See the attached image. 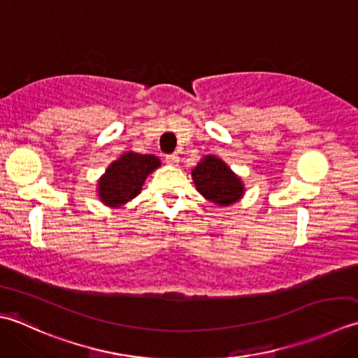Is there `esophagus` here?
Returning a JSON list of instances; mask_svg holds the SVG:
<instances>
[{"label":"esophagus","instance_id":"obj_1","mask_svg":"<svg viewBox=\"0 0 358 358\" xmlns=\"http://www.w3.org/2000/svg\"><path fill=\"white\" fill-rule=\"evenodd\" d=\"M165 162L169 164V165H171V166H178L179 157H178V155H169V156L165 157Z\"/></svg>","mask_w":358,"mask_h":358}]
</instances>
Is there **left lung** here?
I'll list each match as a JSON object with an SVG mask.
<instances>
[{
	"label": "left lung",
	"instance_id": "obj_1",
	"mask_svg": "<svg viewBox=\"0 0 358 358\" xmlns=\"http://www.w3.org/2000/svg\"><path fill=\"white\" fill-rule=\"evenodd\" d=\"M196 189L217 207H229L244 196V182L221 157L203 156L192 170Z\"/></svg>",
	"mask_w": 358,
	"mask_h": 358
}]
</instances>
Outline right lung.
<instances>
[{"instance_id":"add662e5","label":"right lung","mask_w":358,"mask_h":358,"mask_svg":"<svg viewBox=\"0 0 358 358\" xmlns=\"http://www.w3.org/2000/svg\"><path fill=\"white\" fill-rule=\"evenodd\" d=\"M160 166V159L152 155L127 151L109 164L97 180V196L106 207L120 208L142 192L150 174Z\"/></svg>"}]
</instances>
